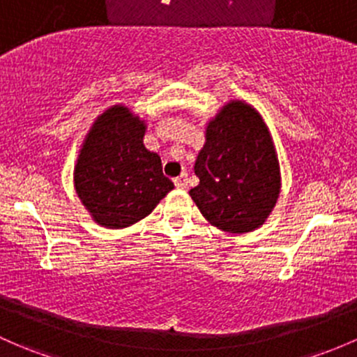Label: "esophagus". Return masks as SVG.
Here are the masks:
<instances>
[{"label": "esophagus", "mask_w": 357, "mask_h": 357, "mask_svg": "<svg viewBox=\"0 0 357 357\" xmlns=\"http://www.w3.org/2000/svg\"><path fill=\"white\" fill-rule=\"evenodd\" d=\"M174 185L178 186V188H186V186H188V174L183 172L181 176H178V178L174 179Z\"/></svg>", "instance_id": "esophagus-1"}]
</instances>
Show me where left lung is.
<instances>
[{
	"instance_id": "obj_1",
	"label": "left lung",
	"mask_w": 357,
	"mask_h": 357,
	"mask_svg": "<svg viewBox=\"0 0 357 357\" xmlns=\"http://www.w3.org/2000/svg\"><path fill=\"white\" fill-rule=\"evenodd\" d=\"M195 174L200 183L190 197L210 224L234 234L260 227L280 191L279 160L261 116L241 100L229 102L208 123Z\"/></svg>"
}]
</instances>
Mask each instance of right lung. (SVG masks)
I'll use <instances>...</instances> for the list:
<instances>
[{
    "label": "right lung",
    "mask_w": 357,
    "mask_h": 357,
    "mask_svg": "<svg viewBox=\"0 0 357 357\" xmlns=\"http://www.w3.org/2000/svg\"><path fill=\"white\" fill-rule=\"evenodd\" d=\"M145 125L123 106L97 118L75 167V188L100 226L119 229L147 217L174 188L144 145Z\"/></svg>",
    "instance_id": "1"
}]
</instances>
